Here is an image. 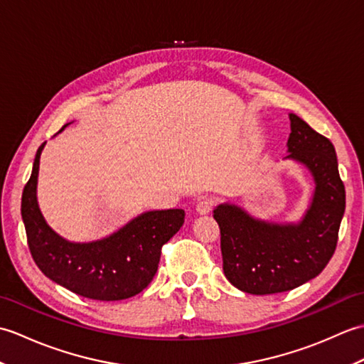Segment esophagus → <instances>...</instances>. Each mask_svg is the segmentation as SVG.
<instances>
[{"label": "esophagus", "mask_w": 364, "mask_h": 364, "mask_svg": "<svg viewBox=\"0 0 364 364\" xmlns=\"http://www.w3.org/2000/svg\"><path fill=\"white\" fill-rule=\"evenodd\" d=\"M214 208V202L211 198H200L197 202L196 210L198 214H208Z\"/></svg>", "instance_id": "1"}]
</instances>
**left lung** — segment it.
Wrapping results in <instances>:
<instances>
[{
	"label": "left lung",
	"mask_w": 364,
	"mask_h": 364,
	"mask_svg": "<svg viewBox=\"0 0 364 364\" xmlns=\"http://www.w3.org/2000/svg\"><path fill=\"white\" fill-rule=\"evenodd\" d=\"M286 158L310 170L316 189L297 225H278L250 218L235 205H219L223 274L244 292L266 296L291 291L319 275L333 257L346 210V189L338 172L335 146L299 115L289 114Z\"/></svg>",
	"instance_id": "left-lung-1"
}]
</instances>
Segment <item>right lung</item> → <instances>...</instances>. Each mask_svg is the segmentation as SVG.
<instances>
[{
  "label": "right lung",
  "instance_id": "1",
  "mask_svg": "<svg viewBox=\"0 0 364 364\" xmlns=\"http://www.w3.org/2000/svg\"><path fill=\"white\" fill-rule=\"evenodd\" d=\"M43 145L21 196V218L37 267L54 283L92 300H123L144 291L156 274L162 245L184 223V211H149L102 241L68 242L46 225L37 205Z\"/></svg>",
  "mask_w": 364,
  "mask_h": 364
}]
</instances>
